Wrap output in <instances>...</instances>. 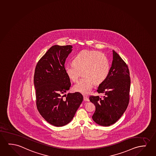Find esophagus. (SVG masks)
Returning a JSON list of instances; mask_svg holds the SVG:
<instances>
[{
    "mask_svg": "<svg viewBox=\"0 0 156 156\" xmlns=\"http://www.w3.org/2000/svg\"><path fill=\"white\" fill-rule=\"evenodd\" d=\"M84 100L85 101H89L90 100H89L87 96H84Z\"/></svg>",
    "mask_w": 156,
    "mask_h": 156,
    "instance_id": "34e87169",
    "label": "esophagus"
}]
</instances>
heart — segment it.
I'll return each instance as SVG.
<instances>
[{"instance_id":"heart-1","label":"heart","mask_w":156,"mask_h":156,"mask_svg":"<svg viewBox=\"0 0 156 156\" xmlns=\"http://www.w3.org/2000/svg\"><path fill=\"white\" fill-rule=\"evenodd\" d=\"M72 63L65 66V72L73 82L78 81L82 72L84 77L73 86V89L84 94L90 92L94 84L102 83L110 70L108 59L97 50H82L73 57Z\"/></svg>"}]
</instances>
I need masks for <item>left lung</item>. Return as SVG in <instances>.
<instances>
[{"label":"left lung","mask_w":156,"mask_h":156,"mask_svg":"<svg viewBox=\"0 0 156 156\" xmlns=\"http://www.w3.org/2000/svg\"><path fill=\"white\" fill-rule=\"evenodd\" d=\"M113 59L108 77L99 85L98 93L105 96L90 97L94 104L93 121L102 126L115 123L126 110L129 102L130 87V73L128 66L118 53L113 50Z\"/></svg>","instance_id":"obj_1"}]
</instances>
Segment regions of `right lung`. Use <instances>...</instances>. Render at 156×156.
<instances>
[{
  "instance_id": "right-lung-1",
  "label": "right lung",
  "mask_w": 156,
  "mask_h": 156,
  "mask_svg": "<svg viewBox=\"0 0 156 156\" xmlns=\"http://www.w3.org/2000/svg\"><path fill=\"white\" fill-rule=\"evenodd\" d=\"M72 48L71 45H53L38 61L35 70L37 108L41 116L54 126L69 123L83 100L79 92L62 96L71 86L64 64ZM64 96L66 99H63Z\"/></svg>"
}]
</instances>
